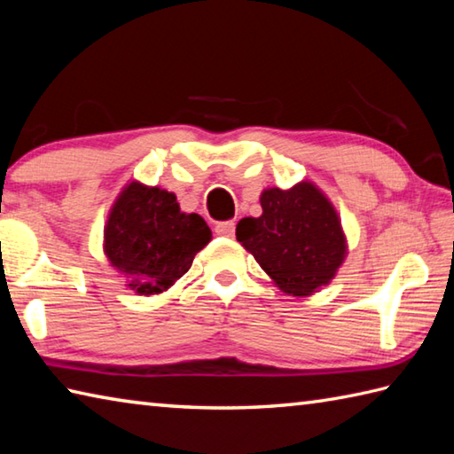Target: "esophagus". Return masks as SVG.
Wrapping results in <instances>:
<instances>
[{"label": "esophagus", "mask_w": 454, "mask_h": 454, "mask_svg": "<svg viewBox=\"0 0 454 454\" xmlns=\"http://www.w3.org/2000/svg\"><path fill=\"white\" fill-rule=\"evenodd\" d=\"M215 232H216L218 236H224V238H234V234H236V224H234L232 220L218 222L216 228H215Z\"/></svg>", "instance_id": "1"}]
</instances>
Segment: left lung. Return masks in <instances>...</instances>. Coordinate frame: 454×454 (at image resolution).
I'll list each match as a JSON object with an SVG mask.
<instances>
[{"label":"left lung","mask_w":454,"mask_h":454,"mask_svg":"<svg viewBox=\"0 0 454 454\" xmlns=\"http://www.w3.org/2000/svg\"><path fill=\"white\" fill-rule=\"evenodd\" d=\"M262 216L238 222V242L283 293L309 297L326 287L348 254L334 204L315 183L260 194Z\"/></svg>","instance_id":"1"}]
</instances>
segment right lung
<instances>
[{
  "label": "right lung",
  "instance_id": "add662e5",
  "mask_svg": "<svg viewBox=\"0 0 454 454\" xmlns=\"http://www.w3.org/2000/svg\"><path fill=\"white\" fill-rule=\"evenodd\" d=\"M210 239L207 222L183 212L175 192L131 181L108 212L104 255L128 289L149 297L173 287Z\"/></svg>",
  "mask_w": 454,
  "mask_h": 454
}]
</instances>
